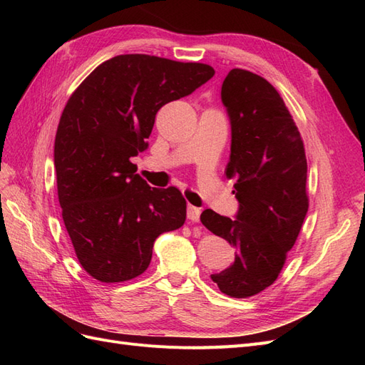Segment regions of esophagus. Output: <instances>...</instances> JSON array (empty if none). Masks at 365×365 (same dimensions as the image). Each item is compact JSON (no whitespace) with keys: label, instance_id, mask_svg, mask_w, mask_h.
<instances>
[{"label":"esophagus","instance_id":"esophagus-1","mask_svg":"<svg viewBox=\"0 0 365 365\" xmlns=\"http://www.w3.org/2000/svg\"><path fill=\"white\" fill-rule=\"evenodd\" d=\"M200 217H201V208L189 205L187 207V219L192 220V222H200Z\"/></svg>","mask_w":365,"mask_h":365}]
</instances>
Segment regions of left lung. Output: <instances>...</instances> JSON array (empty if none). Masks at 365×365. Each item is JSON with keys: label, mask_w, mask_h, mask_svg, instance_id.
Wrapping results in <instances>:
<instances>
[{"label": "left lung", "mask_w": 365, "mask_h": 365, "mask_svg": "<svg viewBox=\"0 0 365 365\" xmlns=\"http://www.w3.org/2000/svg\"><path fill=\"white\" fill-rule=\"evenodd\" d=\"M231 121L225 169L236 176L237 219L204 210L201 222L237 250L235 263L212 274L220 292L248 298L277 280L309 208L304 143L279 91L262 76L235 68L222 83Z\"/></svg>", "instance_id": "left-lung-1"}]
</instances>
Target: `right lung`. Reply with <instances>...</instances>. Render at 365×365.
<instances>
[{
  "mask_svg": "<svg viewBox=\"0 0 365 365\" xmlns=\"http://www.w3.org/2000/svg\"><path fill=\"white\" fill-rule=\"evenodd\" d=\"M213 74L207 63L120 54L70 96L54 138L58 197L77 260L93 279L138 277L155 239L184 225L182 193L150 187L130 158L148 149L158 109Z\"/></svg>",
  "mask_w": 365,
  "mask_h": 365,
  "instance_id": "obj_1",
  "label": "right lung"
}]
</instances>
